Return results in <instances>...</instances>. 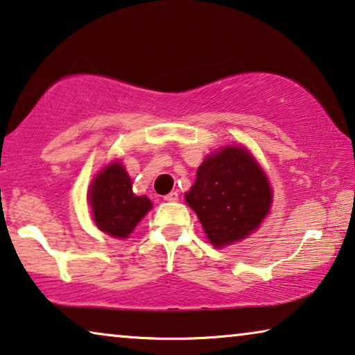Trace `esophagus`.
<instances>
[{"label":"esophagus","instance_id":"1","mask_svg":"<svg viewBox=\"0 0 355 355\" xmlns=\"http://www.w3.org/2000/svg\"><path fill=\"white\" fill-rule=\"evenodd\" d=\"M165 200H166V202H178V200H179V193H178V192L168 193L166 197H165Z\"/></svg>","mask_w":355,"mask_h":355}]
</instances>
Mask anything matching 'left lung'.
Masks as SVG:
<instances>
[{
	"label": "left lung",
	"mask_w": 355,
	"mask_h": 355,
	"mask_svg": "<svg viewBox=\"0 0 355 355\" xmlns=\"http://www.w3.org/2000/svg\"><path fill=\"white\" fill-rule=\"evenodd\" d=\"M186 202L213 246L223 248L259 227L270 209L272 189L245 147L227 146L205 158Z\"/></svg>",
	"instance_id": "8db88e82"
}]
</instances>
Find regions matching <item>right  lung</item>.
Listing matches in <instances>:
<instances>
[{
	"label": "right lung",
	"mask_w": 355,
	"mask_h": 355,
	"mask_svg": "<svg viewBox=\"0 0 355 355\" xmlns=\"http://www.w3.org/2000/svg\"><path fill=\"white\" fill-rule=\"evenodd\" d=\"M89 203L97 227L116 239H126L152 208L146 195L137 197L132 192L121 162L110 163L92 179Z\"/></svg>",
	"instance_id": "add662e5"
}]
</instances>
